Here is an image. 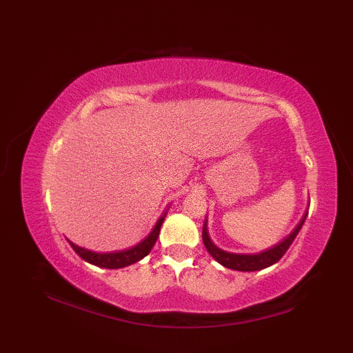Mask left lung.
I'll use <instances>...</instances> for the list:
<instances>
[{
	"label": "left lung",
	"instance_id": "obj_1",
	"mask_svg": "<svg viewBox=\"0 0 353 353\" xmlns=\"http://www.w3.org/2000/svg\"><path fill=\"white\" fill-rule=\"evenodd\" d=\"M306 215H303L302 221L297 224V228L291 232V234L281 241L277 245H274L273 249H268L265 252H261L258 254H238V253H229V252H224L221 249H219L214 243L212 239L209 238V232H208V226H206V221L203 224V243L206 250L212 254V258L215 261H219L221 265L232 268V270H238V272H256V270H262V268H267L270 265L276 264L277 261H279L285 252L290 249L291 243L294 241V238L297 236L299 230L302 229L303 223Z\"/></svg>",
	"mask_w": 353,
	"mask_h": 353
}]
</instances>
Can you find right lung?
Wrapping results in <instances>:
<instances>
[{
  "label": "right lung",
  "mask_w": 353,
  "mask_h": 353,
  "mask_svg": "<svg viewBox=\"0 0 353 353\" xmlns=\"http://www.w3.org/2000/svg\"><path fill=\"white\" fill-rule=\"evenodd\" d=\"M165 212L159 220H157L154 229L152 230V234H150L144 241H141L139 244H137L132 249H127V250H121V252H114V253H95L91 250H86V249H81V247L76 245L74 243L70 241L71 247L74 249L79 256L81 259H85L89 264H94L97 267H103V268H121V267H127L130 264H134V262H138L139 259H142L144 256L150 253V250L153 249V245L156 243L157 236H159V230L162 223L165 220Z\"/></svg>",
  "instance_id": "right-lung-1"
}]
</instances>
